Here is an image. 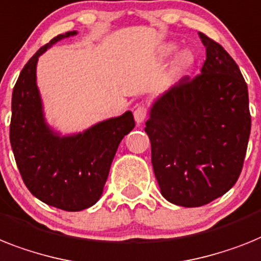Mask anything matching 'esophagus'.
<instances>
[{"instance_id": "34e87169", "label": "esophagus", "mask_w": 261, "mask_h": 261, "mask_svg": "<svg viewBox=\"0 0 261 261\" xmlns=\"http://www.w3.org/2000/svg\"><path fill=\"white\" fill-rule=\"evenodd\" d=\"M133 116H135V121L137 125L143 124L144 120L146 118V108L143 107V105H139V107L135 109V113H133Z\"/></svg>"}]
</instances>
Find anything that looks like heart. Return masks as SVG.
Listing matches in <instances>:
<instances>
[{
	"mask_svg": "<svg viewBox=\"0 0 261 261\" xmlns=\"http://www.w3.org/2000/svg\"><path fill=\"white\" fill-rule=\"evenodd\" d=\"M176 50H177V46H176V44H172V42H169V44L165 45L164 55L171 56V55H173ZM192 61H193V56L191 55V51L189 50L178 51V55L176 56V58H174V62H173L174 69H177V70H182V69L188 68Z\"/></svg>",
	"mask_w": 261,
	"mask_h": 261,
	"instance_id": "heart-1",
	"label": "heart"
}]
</instances>
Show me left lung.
<instances>
[{
    "mask_svg": "<svg viewBox=\"0 0 261 261\" xmlns=\"http://www.w3.org/2000/svg\"><path fill=\"white\" fill-rule=\"evenodd\" d=\"M199 37L206 51L201 73L157 97L145 122L161 195L187 208L205 205L233 187L251 133L248 88L238 64L221 45Z\"/></svg>",
    "mask_w": 261,
    "mask_h": 261,
    "instance_id": "obj_1",
    "label": "left lung"
}]
</instances>
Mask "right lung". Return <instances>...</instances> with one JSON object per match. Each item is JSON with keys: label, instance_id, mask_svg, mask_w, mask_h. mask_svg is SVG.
Here are the masks:
<instances>
[{"label": "right lung", "instance_id": "right-lung-1", "mask_svg": "<svg viewBox=\"0 0 261 261\" xmlns=\"http://www.w3.org/2000/svg\"><path fill=\"white\" fill-rule=\"evenodd\" d=\"M76 34L77 30L58 34L27 62L13 89L10 121L13 153L30 193L69 212L87 210L100 200L118 145L135 128L130 111L69 135L46 121L37 87L38 58Z\"/></svg>", "mask_w": 261, "mask_h": 261}]
</instances>
